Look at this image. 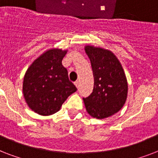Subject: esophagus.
I'll use <instances>...</instances> for the list:
<instances>
[{"label": "esophagus", "instance_id": "34e87169", "mask_svg": "<svg viewBox=\"0 0 158 158\" xmlns=\"http://www.w3.org/2000/svg\"><path fill=\"white\" fill-rule=\"evenodd\" d=\"M74 85L77 87V88H79V81H78V80H76V81L74 82Z\"/></svg>", "mask_w": 158, "mask_h": 158}]
</instances>
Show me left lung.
I'll return each instance as SVG.
<instances>
[{"label": "left lung", "instance_id": "1", "mask_svg": "<svg viewBox=\"0 0 158 158\" xmlns=\"http://www.w3.org/2000/svg\"><path fill=\"white\" fill-rule=\"evenodd\" d=\"M85 52L91 61L94 86L93 93L84 98V105L93 117H109L123 107L127 98L125 72L117 57L110 51L86 46Z\"/></svg>", "mask_w": 158, "mask_h": 158}]
</instances>
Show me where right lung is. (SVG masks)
Returning a JSON list of instances; mask_svg holds the SVG:
<instances>
[{"label": "right lung", "instance_id": "1", "mask_svg": "<svg viewBox=\"0 0 158 158\" xmlns=\"http://www.w3.org/2000/svg\"><path fill=\"white\" fill-rule=\"evenodd\" d=\"M67 51L50 49L28 67L23 78V93L31 110L42 115H52L76 91L69 81L62 60Z\"/></svg>", "mask_w": 158, "mask_h": 158}]
</instances>
